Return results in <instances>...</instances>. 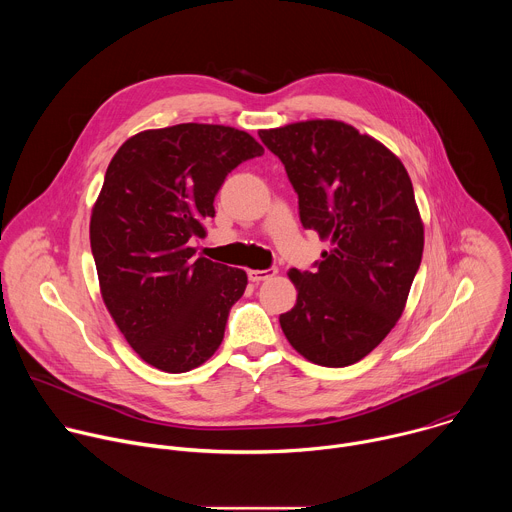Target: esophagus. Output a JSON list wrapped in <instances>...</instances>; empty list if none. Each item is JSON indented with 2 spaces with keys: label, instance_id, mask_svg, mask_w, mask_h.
Instances as JSON below:
<instances>
[{
  "label": "esophagus",
  "instance_id": "esophagus-1",
  "mask_svg": "<svg viewBox=\"0 0 512 512\" xmlns=\"http://www.w3.org/2000/svg\"><path fill=\"white\" fill-rule=\"evenodd\" d=\"M277 273V269L275 267H269V269H249V279L251 281H255V283H259V281H265V279H271L273 275Z\"/></svg>",
  "mask_w": 512,
  "mask_h": 512
}]
</instances>
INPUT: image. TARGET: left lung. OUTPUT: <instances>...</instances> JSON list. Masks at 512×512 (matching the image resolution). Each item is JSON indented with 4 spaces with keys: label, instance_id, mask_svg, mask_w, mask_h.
Returning a JSON list of instances; mask_svg holds the SVG:
<instances>
[{
    "label": "left lung",
    "instance_id": "8db88e82",
    "mask_svg": "<svg viewBox=\"0 0 512 512\" xmlns=\"http://www.w3.org/2000/svg\"><path fill=\"white\" fill-rule=\"evenodd\" d=\"M298 192L300 221L330 241L316 271L289 269L298 302L279 316L289 344L320 367H348L401 318L423 255V223L401 160L334 119L261 129Z\"/></svg>",
    "mask_w": 512,
    "mask_h": 512
}]
</instances>
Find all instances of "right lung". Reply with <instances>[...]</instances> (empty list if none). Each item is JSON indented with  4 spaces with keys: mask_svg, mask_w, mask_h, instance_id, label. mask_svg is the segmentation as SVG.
Returning a JSON list of instances; mask_svg holds the SVG:
<instances>
[{
    "mask_svg": "<svg viewBox=\"0 0 512 512\" xmlns=\"http://www.w3.org/2000/svg\"><path fill=\"white\" fill-rule=\"evenodd\" d=\"M263 154L247 131L180 123L129 137L91 214L103 302L127 344L164 373H188L221 346L247 273L196 257L214 196L241 162Z\"/></svg>",
    "mask_w": 512,
    "mask_h": 512,
    "instance_id": "1",
    "label": "right lung"
}]
</instances>
